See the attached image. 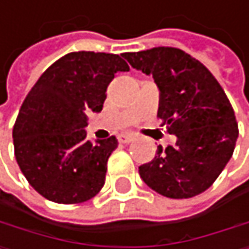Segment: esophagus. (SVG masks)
Segmentation results:
<instances>
[{
	"instance_id": "1",
	"label": "esophagus",
	"mask_w": 249,
	"mask_h": 249,
	"mask_svg": "<svg viewBox=\"0 0 249 249\" xmlns=\"http://www.w3.org/2000/svg\"><path fill=\"white\" fill-rule=\"evenodd\" d=\"M133 140H135V135L133 133H122V135H119V141L122 144H129Z\"/></svg>"
}]
</instances>
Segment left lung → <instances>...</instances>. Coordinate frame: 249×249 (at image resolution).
<instances>
[{
	"label": "left lung",
	"instance_id": "left-lung-1",
	"mask_svg": "<svg viewBox=\"0 0 249 249\" xmlns=\"http://www.w3.org/2000/svg\"><path fill=\"white\" fill-rule=\"evenodd\" d=\"M129 64L153 75L160 90L157 117L177 136L175 145L157 147V156L140 166L150 189L171 199H189L214 184L230 160L238 123L220 83L189 53L154 47L126 53Z\"/></svg>",
	"mask_w": 249,
	"mask_h": 249
}]
</instances>
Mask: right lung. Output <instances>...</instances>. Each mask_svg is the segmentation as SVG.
<instances>
[{
    "label": "right lung",
    "mask_w": 249,
    "mask_h": 249,
    "mask_svg": "<svg viewBox=\"0 0 249 249\" xmlns=\"http://www.w3.org/2000/svg\"><path fill=\"white\" fill-rule=\"evenodd\" d=\"M129 71L119 54L72 52L57 59L26 95L13 127L18 165L43 197L81 203L105 182L117 140L88 141V113H99L114 74Z\"/></svg>",
    "instance_id": "obj_1"
}]
</instances>
